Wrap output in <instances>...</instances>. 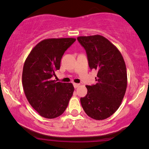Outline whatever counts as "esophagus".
Returning a JSON list of instances; mask_svg holds the SVG:
<instances>
[{
  "label": "esophagus",
  "mask_w": 149,
  "mask_h": 149,
  "mask_svg": "<svg viewBox=\"0 0 149 149\" xmlns=\"http://www.w3.org/2000/svg\"><path fill=\"white\" fill-rule=\"evenodd\" d=\"M73 85H74V88H77L79 86V84H78V83H73Z\"/></svg>",
  "instance_id": "1"
}]
</instances>
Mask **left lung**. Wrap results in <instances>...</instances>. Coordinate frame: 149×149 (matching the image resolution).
Masks as SVG:
<instances>
[{"label":"left lung","mask_w":149,"mask_h":149,"mask_svg":"<svg viewBox=\"0 0 149 149\" xmlns=\"http://www.w3.org/2000/svg\"><path fill=\"white\" fill-rule=\"evenodd\" d=\"M86 51L90 69L97 72L96 84L86 85L87 93L81 97L83 110L89 117L103 120L117 111L127 88L125 63L119 49L101 35L79 36Z\"/></svg>","instance_id":"left-lung-1"}]
</instances>
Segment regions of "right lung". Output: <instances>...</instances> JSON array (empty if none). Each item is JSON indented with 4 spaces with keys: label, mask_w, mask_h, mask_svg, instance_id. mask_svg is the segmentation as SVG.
I'll return each mask as SVG.
<instances>
[{
    "label": "right lung",
    "mask_w": 149,
    "mask_h": 149,
    "mask_svg": "<svg viewBox=\"0 0 149 149\" xmlns=\"http://www.w3.org/2000/svg\"><path fill=\"white\" fill-rule=\"evenodd\" d=\"M75 40L73 38L42 40L32 49L24 62L22 85L26 98L47 119L62 115L73 94L72 83L57 82L52 77L60 69L64 52Z\"/></svg>",
    "instance_id": "right-lung-1"
}]
</instances>
